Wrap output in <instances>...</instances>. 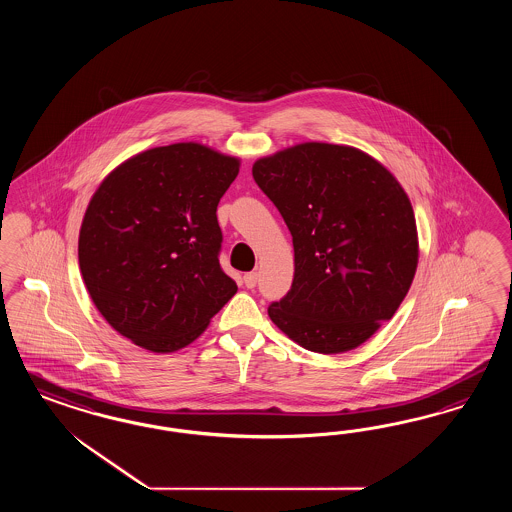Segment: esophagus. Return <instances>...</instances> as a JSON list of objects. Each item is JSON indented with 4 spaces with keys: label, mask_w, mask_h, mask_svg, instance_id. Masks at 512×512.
<instances>
[{
    "label": "esophagus",
    "mask_w": 512,
    "mask_h": 512,
    "mask_svg": "<svg viewBox=\"0 0 512 512\" xmlns=\"http://www.w3.org/2000/svg\"><path fill=\"white\" fill-rule=\"evenodd\" d=\"M257 279H259V274H257V272H248V274L244 276V283H246V287H248V289H253V287L257 285Z\"/></svg>",
    "instance_id": "1"
}]
</instances>
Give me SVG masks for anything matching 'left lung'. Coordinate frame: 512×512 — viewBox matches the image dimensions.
I'll return each instance as SVG.
<instances>
[{"instance_id": "8db88e82", "label": "left lung", "mask_w": 512, "mask_h": 512, "mask_svg": "<svg viewBox=\"0 0 512 512\" xmlns=\"http://www.w3.org/2000/svg\"><path fill=\"white\" fill-rule=\"evenodd\" d=\"M293 234L291 291L268 308L300 347L357 349L392 319L419 264L413 206L394 174L343 144L302 142L253 163Z\"/></svg>"}]
</instances>
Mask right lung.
Instances as JSON below:
<instances>
[{"label":"right lung","mask_w":512,"mask_h":512,"mask_svg":"<svg viewBox=\"0 0 512 512\" xmlns=\"http://www.w3.org/2000/svg\"><path fill=\"white\" fill-rule=\"evenodd\" d=\"M240 159L201 142L133 155L95 189L78 234V266L95 308L146 351L197 340L238 291L219 266L217 204Z\"/></svg>","instance_id":"obj_1"}]
</instances>
